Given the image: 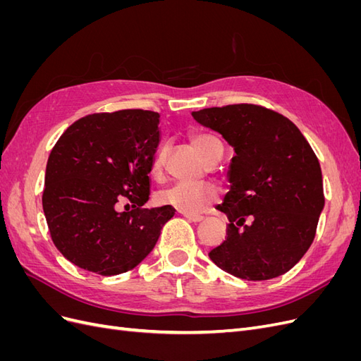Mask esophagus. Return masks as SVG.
Masks as SVG:
<instances>
[{
  "instance_id": "obj_1",
  "label": "esophagus",
  "mask_w": 361,
  "mask_h": 361,
  "mask_svg": "<svg viewBox=\"0 0 361 361\" xmlns=\"http://www.w3.org/2000/svg\"><path fill=\"white\" fill-rule=\"evenodd\" d=\"M183 215L188 221H192V223H200V221L204 220L203 215H194V214H183Z\"/></svg>"
}]
</instances>
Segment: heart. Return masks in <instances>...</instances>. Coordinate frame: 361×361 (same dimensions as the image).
<instances>
[{
    "instance_id": "1",
    "label": "heart",
    "mask_w": 361,
    "mask_h": 361,
    "mask_svg": "<svg viewBox=\"0 0 361 361\" xmlns=\"http://www.w3.org/2000/svg\"><path fill=\"white\" fill-rule=\"evenodd\" d=\"M191 143L197 149L199 154L204 161L211 162L212 158L223 152V146L215 135L209 133H195L191 135ZM164 158H166V150L161 149L152 166V173L159 176L164 167ZM220 200V190L212 183H176L173 187L164 190L158 194V202L161 204H167L176 207L178 211L185 214H199L204 211L206 207Z\"/></svg>"
}]
</instances>
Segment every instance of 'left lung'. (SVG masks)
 Wrapping results in <instances>:
<instances>
[{"label": "left lung", "instance_id": "left-lung-1", "mask_svg": "<svg viewBox=\"0 0 361 361\" xmlns=\"http://www.w3.org/2000/svg\"><path fill=\"white\" fill-rule=\"evenodd\" d=\"M235 150L226 241L211 250L216 267L244 280L288 272L312 245L324 209L319 161L290 120L265 106L235 104L192 111Z\"/></svg>", "mask_w": 361, "mask_h": 361}]
</instances>
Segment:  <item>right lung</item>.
<instances>
[{
	"label": "right lung",
	"mask_w": 361,
	"mask_h": 361,
	"mask_svg": "<svg viewBox=\"0 0 361 361\" xmlns=\"http://www.w3.org/2000/svg\"><path fill=\"white\" fill-rule=\"evenodd\" d=\"M158 125L154 111L94 113L76 120L52 147L43 212L52 243L76 267L101 276L135 268L176 212L167 204L143 207L159 145ZM122 200L133 209L118 213Z\"/></svg>",
	"instance_id": "right-lung-1"
}]
</instances>
